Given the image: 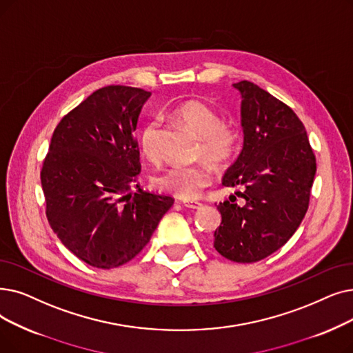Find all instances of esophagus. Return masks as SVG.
Segmentation results:
<instances>
[{
	"mask_svg": "<svg viewBox=\"0 0 353 353\" xmlns=\"http://www.w3.org/2000/svg\"><path fill=\"white\" fill-rule=\"evenodd\" d=\"M183 206L188 209H201L203 205L201 202H183Z\"/></svg>",
	"mask_w": 353,
	"mask_h": 353,
	"instance_id": "1",
	"label": "esophagus"
}]
</instances>
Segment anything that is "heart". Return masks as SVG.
Returning <instances> with one entry per match:
<instances>
[{
  "label": "heart",
  "mask_w": 353,
  "mask_h": 353,
  "mask_svg": "<svg viewBox=\"0 0 353 353\" xmlns=\"http://www.w3.org/2000/svg\"><path fill=\"white\" fill-rule=\"evenodd\" d=\"M174 117L201 137L199 152L208 160L225 164L232 159L238 145V131L232 124L222 122L219 112L202 101H185L179 103ZM160 125L156 119L145 122L139 135L141 154L151 161L160 156ZM213 181V173L206 164L180 165L174 164L163 168L152 177V186L157 190L176 197L196 199Z\"/></svg>",
  "instance_id": "b5f03b06"
}]
</instances>
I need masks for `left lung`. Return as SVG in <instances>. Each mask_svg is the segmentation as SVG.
I'll return each mask as SVG.
<instances>
[{"mask_svg":"<svg viewBox=\"0 0 353 353\" xmlns=\"http://www.w3.org/2000/svg\"><path fill=\"white\" fill-rule=\"evenodd\" d=\"M241 92L243 147L222 185L238 188L218 205L222 222L213 247L234 263H256L293 236L309 208L316 157L294 111L258 85L234 83Z\"/></svg>","mask_w":353,"mask_h":353,"instance_id":"left-lung-1","label":"left lung"}]
</instances>
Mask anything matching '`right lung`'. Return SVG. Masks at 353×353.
Returning a JSON list of instances; mask_svg holds the SVG:
<instances>
[{
  "mask_svg": "<svg viewBox=\"0 0 353 353\" xmlns=\"http://www.w3.org/2000/svg\"><path fill=\"white\" fill-rule=\"evenodd\" d=\"M151 92L110 85L56 127L40 173L46 216L65 247L86 264H127L148 243L174 199L140 189L134 131ZM132 185L139 190L132 194Z\"/></svg>",
  "mask_w": 353,
  "mask_h": 353,
  "instance_id": "add662e5",
  "label": "right lung"
}]
</instances>
